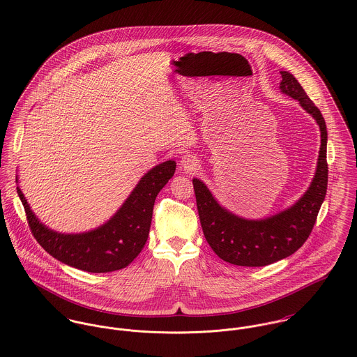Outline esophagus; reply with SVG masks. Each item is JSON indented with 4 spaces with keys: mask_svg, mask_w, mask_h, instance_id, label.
<instances>
[{
    "mask_svg": "<svg viewBox=\"0 0 357 357\" xmlns=\"http://www.w3.org/2000/svg\"><path fill=\"white\" fill-rule=\"evenodd\" d=\"M180 165H181V167H183L185 172H194V170L198 169V160H197V158L192 156V155H190V153H187V155H184V156L181 158Z\"/></svg>",
    "mask_w": 357,
    "mask_h": 357,
    "instance_id": "obj_1",
    "label": "esophagus"
}]
</instances>
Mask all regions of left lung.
I'll use <instances>...</instances> for the list:
<instances>
[{
    "label": "left lung",
    "instance_id": "1",
    "mask_svg": "<svg viewBox=\"0 0 357 357\" xmlns=\"http://www.w3.org/2000/svg\"><path fill=\"white\" fill-rule=\"evenodd\" d=\"M282 93L298 100L320 129L314 176L304 195L287 208L264 218L241 217L220 204L202 180L192 178L204 238L221 259L241 266H264L294 255L312 232L327 191V128L319 108L289 71H280Z\"/></svg>",
    "mask_w": 357,
    "mask_h": 357
}]
</instances>
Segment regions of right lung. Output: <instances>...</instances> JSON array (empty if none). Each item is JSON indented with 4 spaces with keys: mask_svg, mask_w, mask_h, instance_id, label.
<instances>
[{
    "mask_svg": "<svg viewBox=\"0 0 357 357\" xmlns=\"http://www.w3.org/2000/svg\"><path fill=\"white\" fill-rule=\"evenodd\" d=\"M176 172V160H165L150 169L121 207L102 225L77 234L59 232L45 225L31 210L17 183L29 225L37 242L60 262L93 273L128 266L143 250L151 227L155 198Z\"/></svg>",
    "mask_w": 357,
    "mask_h": 357,
    "instance_id": "right-lung-1",
    "label": "right lung"
}]
</instances>
